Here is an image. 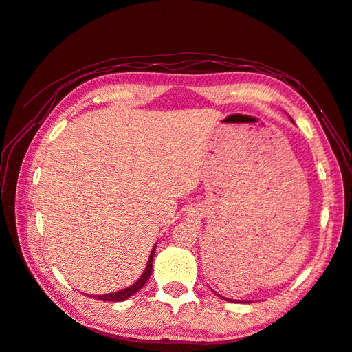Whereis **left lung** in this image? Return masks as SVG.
Segmentation results:
<instances>
[{
	"instance_id": "8db88e82",
	"label": "left lung",
	"mask_w": 352,
	"mask_h": 352,
	"mask_svg": "<svg viewBox=\"0 0 352 352\" xmlns=\"http://www.w3.org/2000/svg\"><path fill=\"white\" fill-rule=\"evenodd\" d=\"M223 300H228V302H239V300H233V299H227V297H222ZM242 302V300H241Z\"/></svg>"
}]
</instances>
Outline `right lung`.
I'll use <instances>...</instances> for the list:
<instances>
[{"instance_id": "right-lung-1", "label": "right lung", "mask_w": 352, "mask_h": 352, "mask_svg": "<svg viewBox=\"0 0 352 352\" xmlns=\"http://www.w3.org/2000/svg\"><path fill=\"white\" fill-rule=\"evenodd\" d=\"M155 250H156V245L153 247V250H151L150 257H148V262H147V267H145L144 273L141 274V277H139V279H138L133 285H130V287L124 288V289H121V291H115V293H110V294H101V296H90V294H89V296L94 297V299L102 300V302H124V300H127L129 297L136 294L138 291L144 287L145 282L148 280L151 271H153V256H155Z\"/></svg>"}]
</instances>
